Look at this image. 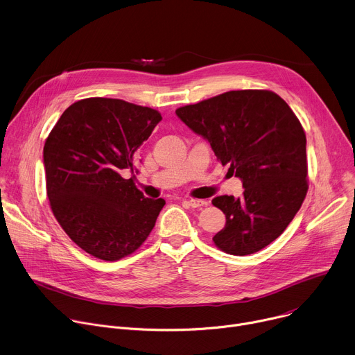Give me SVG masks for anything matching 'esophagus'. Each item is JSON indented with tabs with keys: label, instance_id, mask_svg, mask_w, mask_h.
<instances>
[{
	"label": "esophagus",
	"instance_id": "1",
	"mask_svg": "<svg viewBox=\"0 0 355 355\" xmlns=\"http://www.w3.org/2000/svg\"><path fill=\"white\" fill-rule=\"evenodd\" d=\"M184 202L191 208H202V207H205L208 204L207 200H202V199H187Z\"/></svg>",
	"mask_w": 355,
	"mask_h": 355
}]
</instances>
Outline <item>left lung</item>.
<instances>
[{
    "mask_svg": "<svg viewBox=\"0 0 355 355\" xmlns=\"http://www.w3.org/2000/svg\"><path fill=\"white\" fill-rule=\"evenodd\" d=\"M175 114L243 182L241 196L212 200L226 215L215 244L229 254L248 256L272 243L308 192L306 136L289 105L272 91L240 89Z\"/></svg>",
    "mask_w": 355,
    "mask_h": 355,
    "instance_id": "8db88e82",
    "label": "left lung"
}]
</instances>
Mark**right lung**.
<instances>
[{"mask_svg":"<svg viewBox=\"0 0 355 355\" xmlns=\"http://www.w3.org/2000/svg\"><path fill=\"white\" fill-rule=\"evenodd\" d=\"M162 121L147 107L114 98L70 105L43 147L47 198L69 237L105 261L126 257L147 239L166 200L133 182L137 150ZM132 177L126 180L123 173Z\"/></svg>","mask_w":355,"mask_h":355,"instance_id":"1","label":"right lung"}]
</instances>
